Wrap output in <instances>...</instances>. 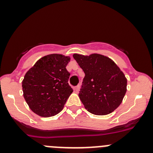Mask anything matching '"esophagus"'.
<instances>
[{"mask_svg": "<svg viewBox=\"0 0 153 153\" xmlns=\"http://www.w3.org/2000/svg\"><path fill=\"white\" fill-rule=\"evenodd\" d=\"M80 88H81V86L78 85V86H75V87H74V90H75V92H79V90H80Z\"/></svg>", "mask_w": 153, "mask_h": 153, "instance_id": "1", "label": "esophagus"}]
</instances>
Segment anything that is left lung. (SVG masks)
<instances>
[{"label":"left lung","mask_w":153,"mask_h":153,"mask_svg":"<svg viewBox=\"0 0 153 153\" xmlns=\"http://www.w3.org/2000/svg\"><path fill=\"white\" fill-rule=\"evenodd\" d=\"M73 58L85 73L78 95L86 109L97 115L113 112L126 92L127 81L124 73L104 55L74 54Z\"/></svg>","instance_id":"obj_1"}]
</instances>
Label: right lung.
<instances>
[{
	"label": "right lung",
	"instance_id": "add662e5",
	"mask_svg": "<svg viewBox=\"0 0 153 153\" xmlns=\"http://www.w3.org/2000/svg\"><path fill=\"white\" fill-rule=\"evenodd\" d=\"M70 58L52 54L38 60L22 81L24 97L32 112L41 117L54 116L64 108L72 89L66 67Z\"/></svg>",
	"mask_w": 153,
	"mask_h": 153
}]
</instances>
